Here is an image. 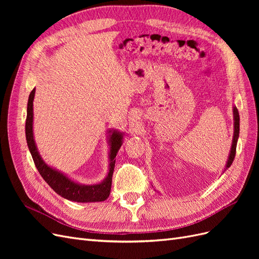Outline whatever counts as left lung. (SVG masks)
Here are the masks:
<instances>
[{"label":"left lung","instance_id":"1","mask_svg":"<svg viewBox=\"0 0 259 259\" xmlns=\"http://www.w3.org/2000/svg\"><path fill=\"white\" fill-rule=\"evenodd\" d=\"M233 114H234V134H233V140H232V146H231V151L228 162H227L226 168H229L231 166V164L234 160V156H236V150H237V143H238V138H239V133H240V116H239V111L238 109L234 107L233 108Z\"/></svg>","mask_w":259,"mask_h":259}]
</instances>
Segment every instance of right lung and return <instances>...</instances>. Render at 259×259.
Wrapping results in <instances>:
<instances>
[{"label":"right lung","instance_id":"right-lung-1","mask_svg":"<svg viewBox=\"0 0 259 259\" xmlns=\"http://www.w3.org/2000/svg\"><path fill=\"white\" fill-rule=\"evenodd\" d=\"M35 90H32L29 95L28 107H27V119H26V138L29 150L32 155L33 162L38 170V173L43 177L46 183L50 185L52 189L70 201L75 202H100L105 201L111 190L112 184V175L114 170L115 156L119 149L122 146L123 135L119 132L113 131L110 137V164H109V173L107 178L103 183L98 185L84 186L79 185L72 180H70L64 174L59 173L58 170L53 169L49 165H46L45 162L41 159L40 154L37 152V149L33 139V131H32V122H33V99H34Z\"/></svg>","mask_w":259,"mask_h":259}]
</instances>
